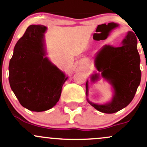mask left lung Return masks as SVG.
Listing matches in <instances>:
<instances>
[{
    "instance_id": "8db88e82",
    "label": "left lung",
    "mask_w": 147,
    "mask_h": 147,
    "mask_svg": "<svg viewBox=\"0 0 147 147\" xmlns=\"http://www.w3.org/2000/svg\"><path fill=\"white\" fill-rule=\"evenodd\" d=\"M137 37L129 32L119 46L105 45L97 55V70L104 78L109 80L114 88L115 95L112 102L106 104H89L104 113H114L127 106L133 100L140 84V57L137 49ZM99 78L95 74L92 77L95 82ZM88 94V82L86 84Z\"/></svg>"
}]
</instances>
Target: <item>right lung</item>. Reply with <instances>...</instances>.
I'll list each match as a JSON object with an SVG mask.
<instances>
[{
    "instance_id": "obj_1",
    "label": "right lung",
    "mask_w": 147,
    "mask_h": 147,
    "mask_svg": "<svg viewBox=\"0 0 147 147\" xmlns=\"http://www.w3.org/2000/svg\"><path fill=\"white\" fill-rule=\"evenodd\" d=\"M43 25H32L17 41L9 64V82L20 104L30 111L50 109L67 77L45 56Z\"/></svg>"
}]
</instances>
